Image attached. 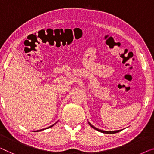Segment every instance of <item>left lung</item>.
Masks as SVG:
<instances>
[{
    "instance_id": "8db88e82",
    "label": "left lung",
    "mask_w": 154,
    "mask_h": 154,
    "mask_svg": "<svg viewBox=\"0 0 154 154\" xmlns=\"http://www.w3.org/2000/svg\"><path fill=\"white\" fill-rule=\"evenodd\" d=\"M88 123H89V125L93 128L95 129V130H96V131H98L99 132H101V133H106V134H114V133H118V132L121 131L120 130H119V131H103V130L97 128L94 126V125H93L91 123H90L89 122H88Z\"/></svg>"
}]
</instances>
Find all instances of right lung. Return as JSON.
<instances>
[{
    "instance_id": "obj_1",
    "label": "right lung",
    "mask_w": 154,
    "mask_h": 154,
    "mask_svg": "<svg viewBox=\"0 0 154 154\" xmlns=\"http://www.w3.org/2000/svg\"><path fill=\"white\" fill-rule=\"evenodd\" d=\"M56 123H57V122H56ZM55 124H56V123H55ZM53 125H54V124L51 125V126H49V127H48V128H51V127H52ZM42 130H44V129H42ZM42 130H40V131H35V132H38V131H42Z\"/></svg>"
}]
</instances>
